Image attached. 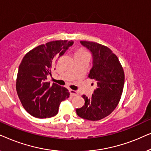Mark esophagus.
Returning a JSON list of instances; mask_svg holds the SVG:
<instances>
[{"label": "esophagus", "instance_id": "obj_1", "mask_svg": "<svg viewBox=\"0 0 151 151\" xmlns=\"http://www.w3.org/2000/svg\"><path fill=\"white\" fill-rule=\"evenodd\" d=\"M69 93H70V95H71V96H77L78 95V92L76 91H74L72 89H69Z\"/></svg>", "mask_w": 151, "mask_h": 151}]
</instances>
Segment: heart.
Wrapping results in <instances>:
<instances>
[{"mask_svg":"<svg viewBox=\"0 0 151 151\" xmlns=\"http://www.w3.org/2000/svg\"><path fill=\"white\" fill-rule=\"evenodd\" d=\"M76 53H86V51H84V50H79L78 51H77V52Z\"/></svg>","mask_w":151,"mask_h":151,"instance_id":"b5f03b06","label":"heart"}]
</instances>
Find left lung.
Wrapping results in <instances>:
<instances>
[{
    "instance_id": "left-lung-1",
    "label": "left lung",
    "mask_w": 151,
    "mask_h": 151,
    "mask_svg": "<svg viewBox=\"0 0 151 151\" xmlns=\"http://www.w3.org/2000/svg\"><path fill=\"white\" fill-rule=\"evenodd\" d=\"M80 43L93 54L88 78L97 82L98 87L91 98L82 96L84 104L76 109V113L83 119L100 120L110 115L118 104L124 84V72L118 58L109 47L90 41Z\"/></svg>"
}]
</instances>
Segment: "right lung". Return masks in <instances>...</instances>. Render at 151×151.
I'll use <instances>...</instances> for the list:
<instances>
[{
  "instance_id": "obj_1",
  "label": "right lung",
  "mask_w": 151,
  "mask_h": 151,
  "mask_svg": "<svg viewBox=\"0 0 151 151\" xmlns=\"http://www.w3.org/2000/svg\"><path fill=\"white\" fill-rule=\"evenodd\" d=\"M73 44L72 40H55L40 45L22 58L16 78V91L27 113L37 118L58 114L62 101L69 97V90L47 82L52 63Z\"/></svg>"
}]
</instances>
